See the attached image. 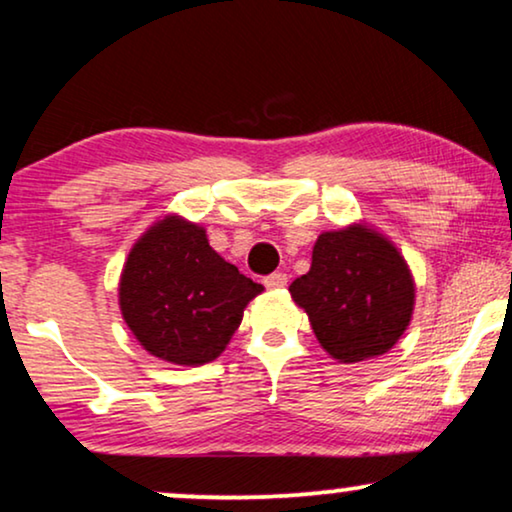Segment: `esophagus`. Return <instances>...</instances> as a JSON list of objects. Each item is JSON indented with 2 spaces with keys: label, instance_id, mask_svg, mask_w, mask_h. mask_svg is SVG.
Here are the masks:
<instances>
[{
  "label": "esophagus",
  "instance_id": "1",
  "mask_svg": "<svg viewBox=\"0 0 512 512\" xmlns=\"http://www.w3.org/2000/svg\"><path fill=\"white\" fill-rule=\"evenodd\" d=\"M287 282H289V277L284 275V272H272V275H268L263 280V284L268 289H282V287H287Z\"/></svg>",
  "mask_w": 512,
  "mask_h": 512
}]
</instances>
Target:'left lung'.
I'll use <instances>...</instances> for the list:
<instances>
[{
    "label": "left lung",
    "instance_id": "8db88e82",
    "mask_svg": "<svg viewBox=\"0 0 512 512\" xmlns=\"http://www.w3.org/2000/svg\"><path fill=\"white\" fill-rule=\"evenodd\" d=\"M289 291L322 348L345 364L386 355L409 327L416 301L400 249L367 223L322 232L310 270Z\"/></svg>",
    "mask_w": 512,
    "mask_h": 512
}]
</instances>
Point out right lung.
Returning <instances> with one entry per match:
<instances>
[{
  "label": "right lung",
  "mask_w": 512,
  "mask_h": 512,
  "mask_svg": "<svg viewBox=\"0 0 512 512\" xmlns=\"http://www.w3.org/2000/svg\"><path fill=\"white\" fill-rule=\"evenodd\" d=\"M263 291L209 247L207 230L169 214L126 256L119 310L136 341L159 360L199 367L216 360Z\"/></svg>",
  "instance_id": "obj_1"
}]
</instances>
